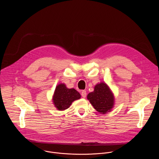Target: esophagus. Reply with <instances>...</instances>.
I'll list each match as a JSON object with an SVG mask.
<instances>
[{
  "mask_svg": "<svg viewBox=\"0 0 159 159\" xmlns=\"http://www.w3.org/2000/svg\"><path fill=\"white\" fill-rule=\"evenodd\" d=\"M86 95H87V93L85 90H82V93H81V96L83 98H85L86 97Z\"/></svg>",
  "mask_w": 159,
  "mask_h": 159,
  "instance_id": "1",
  "label": "esophagus"
}]
</instances>
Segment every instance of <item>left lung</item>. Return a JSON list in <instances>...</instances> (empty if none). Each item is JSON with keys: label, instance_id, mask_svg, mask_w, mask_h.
Masks as SVG:
<instances>
[{"label": "left lung", "instance_id": "left-lung-1", "mask_svg": "<svg viewBox=\"0 0 159 159\" xmlns=\"http://www.w3.org/2000/svg\"><path fill=\"white\" fill-rule=\"evenodd\" d=\"M87 99L95 109L102 114L109 111L114 105V96L104 82L98 84L94 91L87 95Z\"/></svg>", "mask_w": 159, "mask_h": 159}]
</instances>
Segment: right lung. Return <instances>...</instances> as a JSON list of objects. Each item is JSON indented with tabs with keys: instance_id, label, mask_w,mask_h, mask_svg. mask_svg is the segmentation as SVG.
Segmentation results:
<instances>
[{
	"instance_id": "right-lung-1",
	"label": "right lung",
	"mask_w": 159,
	"mask_h": 159,
	"mask_svg": "<svg viewBox=\"0 0 159 159\" xmlns=\"http://www.w3.org/2000/svg\"><path fill=\"white\" fill-rule=\"evenodd\" d=\"M80 94L74 89H68L63 84L56 87L53 97V104L59 111L69 108L72 102L80 98Z\"/></svg>"
}]
</instances>
